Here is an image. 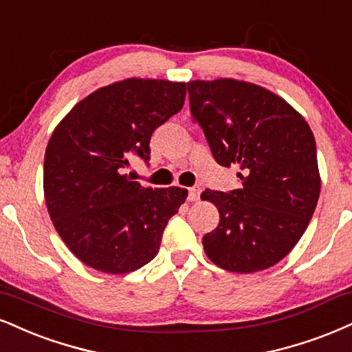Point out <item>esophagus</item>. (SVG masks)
<instances>
[{
  "label": "esophagus",
  "instance_id": "34e87169",
  "mask_svg": "<svg viewBox=\"0 0 352 352\" xmlns=\"http://www.w3.org/2000/svg\"><path fill=\"white\" fill-rule=\"evenodd\" d=\"M200 193H201V187L200 185H195L188 190V200L190 201H198L200 200Z\"/></svg>",
  "mask_w": 352,
  "mask_h": 352
}]
</instances>
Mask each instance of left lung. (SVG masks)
Segmentation results:
<instances>
[{
  "instance_id": "obj_1",
  "label": "left lung",
  "mask_w": 352,
  "mask_h": 352,
  "mask_svg": "<svg viewBox=\"0 0 352 352\" xmlns=\"http://www.w3.org/2000/svg\"><path fill=\"white\" fill-rule=\"evenodd\" d=\"M187 85L190 111L214 160L243 170L241 188L201 193L219 211V224L203 236V249L230 272L272 267L302 238L318 203L321 179L310 126L259 85L234 78Z\"/></svg>"
}]
</instances>
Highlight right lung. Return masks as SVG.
<instances>
[{"mask_svg":"<svg viewBox=\"0 0 352 352\" xmlns=\"http://www.w3.org/2000/svg\"><path fill=\"white\" fill-rule=\"evenodd\" d=\"M187 85L126 78L78 101L50 135L44 197L55 230L74 256L104 274L141 269L159 252L185 188H151L129 179L151 135L184 107Z\"/></svg>","mask_w":352,"mask_h":352,"instance_id":"right-lung-1","label":"right lung"}]
</instances>
